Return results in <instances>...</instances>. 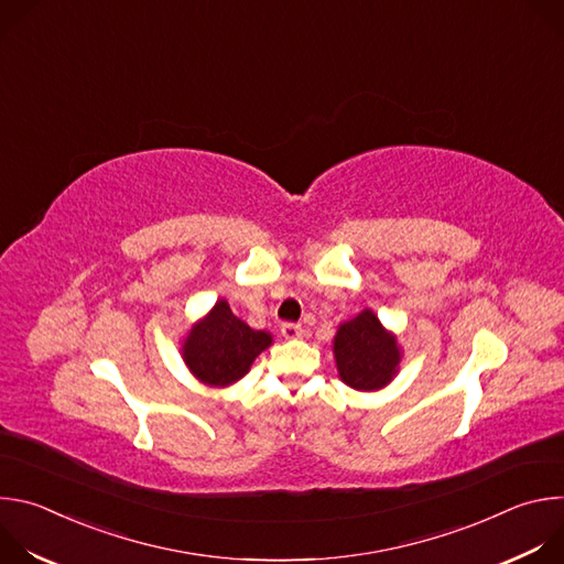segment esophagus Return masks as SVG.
<instances>
[{
    "instance_id": "34e87169",
    "label": "esophagus",
    "mask_w": 564,
    "mask_h": 564,
    "mask_svg": "<svg viewBox=\"0 0 564 564\" xmlns=\"http://www.w3.org/2000/svg\"><path fill=\"white\" fill-rule=\"evenodd\" d=\"M281 335L285 339H299L303 335V328H301V324H292V321H288V324L281 326Z\"/></svg>"
}]
</instances>
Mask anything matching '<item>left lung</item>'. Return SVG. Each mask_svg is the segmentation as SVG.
<instances>
[{"label": "left lung", "instance_id": "8db88e82", "mask_svg": "<svg viewBox=\"0 0 564 564\" xmlns=\"http://www.w3.org/2000/svg\"><path fill=\"white\" fill-rule=\"evenodd\" d=\"M339 377L355 390H377L397 372L399 348L379 318L364 310L346 321L335 337Z\"/></svg>", "mask_w": 564, "mask_h": 564}]
</instances>
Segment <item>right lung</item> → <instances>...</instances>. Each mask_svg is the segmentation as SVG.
Wrapping results in <instances>:
<instances>
[{
    "label": "right lung",
    "instance_id": "right-lung-1",
    "mask_svg": "<svg viewBox=\"0 0 564 564\" xmlns=\"http://www.w3.org/2000/svg\"><path fill=\"white\" fill-rule=\"evenodd\" d=\"M272 344L263 330H252L218 301L209 316L189 333L183 355L192 372L209 386H229L243 377L252 361Z\"/></svg>",
    "mask_w": 564,
    "mask_h": 564
}]
</instances>
